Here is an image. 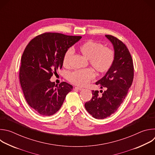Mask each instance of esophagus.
Listing matches in <instances>:
<instances>
[{
  "instance_id": "esophagus-1",
  "label": "esophagus",
  "mask_w": 155,
  "mask_h": 155,
  "mask_svg": "<svg viewBox=\"0 0 155 155\" xmlns=\"http://www.w3.org/2000/svg\"><path fill=\"white\" fill-rule=\"evenodd\" d=\"M76 90H79V91H81V90H83V88H82V87H75Z\"/></svg>"
}]
</instances>
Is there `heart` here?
<instances>
[{
  "label": "heart",
  "instance_id": "obj_1",
  "mask_svg": "<svg viewBox=\"0 0 155 155\" xmlns=\"http://www.w3.org/2000/svg\"><path fill=\"white\" fill-rule=\"evenodd\" d=\"M78 50L86 58L94 70L99 73L107 72L114 63V51L108 47H103L101 43L94 40L87 41L78 47ZM74 53L73 49L70 48L66 50L63 57V65L65 67L69 65ZM94 77V73L91 69L77 70L68 74V80L78 86H85Z\"/></svg>",
  "mask_w": 155,
  "mask_h": 155
}]
</instances>
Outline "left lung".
Instances as JSON below:
<instances>
[{
  "label": "left lung",
  "instance_id": "obj_1",
  "mask_svg": "<svg viewBox=\"0 0 155 155\" xmlns=\"http://www.w3.org/2000/svg\"><path fill=\"white\" fill-rule=\"evenodd\" d=\"M105 37L111 41L115 51L114 63L105 75L96 84L105 88L102 95L92 91V99L84 104L87 112L96 119H104L114 114L127 94L134 78V65L131 55L121 40L110 35Z\"/></svg>",
  "mask_w": 155,
  "mask_h": 155
}]
</instances>
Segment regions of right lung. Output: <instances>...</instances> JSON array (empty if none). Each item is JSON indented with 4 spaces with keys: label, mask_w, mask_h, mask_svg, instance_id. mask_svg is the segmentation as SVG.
Segmentation results:
<instances>
[{
    "label": "right lung",
    "mask_w": 155,
    "mask_h": 155,
    "mask_svg": "<svg viewBox=\"0 0 155 155\" xmlns=\"http://www.w3.org/2000/svg\"><path fill=\"white\" fill-rule=\"evenodd\" d=\"M81 36L45 32L30 41L21 57L19 81L29 105L38 114L50 116L61 107L73 86L66 82L59 86L50 81L62 67L65 52Z\"/></svg>",
    "instance_id": "add662e5"
}]
</instances>
